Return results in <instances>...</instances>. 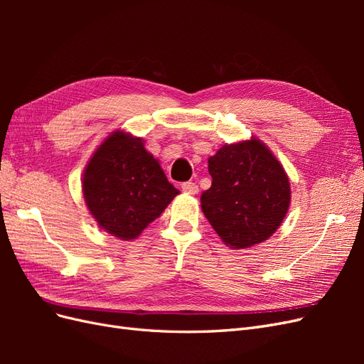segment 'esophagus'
<instances>
[{"mask_svg":"<svg viewBox=\"0 0 364 364\" xmlns=\"http://www.w3.org/2000/svg\"><path fill=\"white\" fill-rule=\"evenodd\" d=\"M181 188L186 194H197V191H199V186H197L194 182H183L181 185Z\"/></svg>","mask_w":364,"mask_h":364,"instance_id":"34e87169","label":"esophagus"}]
</instances>
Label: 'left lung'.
Here are the masks:
<instances>
[{
	"mask_svg": "<svg viewBox=\"0 0 364 364\" xmlns=\"http://www.w3.org/2000/svg\"><path fill=\"white\" fill-rule=\"evenodd\" d=\"M211 188L202 211L225 243L245 249L267 240L289 211L290 182L259 139L226 144L208 159Z\"/></svg>",
	"mask_w": 364,
	"mask_h": 364,
	"instance_id": "obj_1",
	"label": "left lung"
}]
</instances>
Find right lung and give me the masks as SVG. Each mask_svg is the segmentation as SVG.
<instances>
[{"label": "right lung", "instance_id": "add662e5", "mask_svg": "<svg viewBox=\"0 0 364 364\" xmlns=\"http://www.w3.org/2000/svg\"><path fill=\"white\" fill-rule=\"evenodd\" d=\"M83 194L106 232L132 240L162 214L179 191L139 138L115 132L86 165Z\"/></svg>", "mask_w": 364, "mask_h": 364}]
</instances>
